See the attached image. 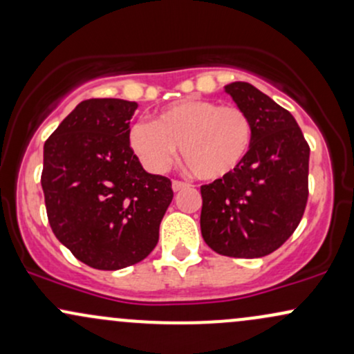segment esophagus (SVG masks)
Here are the masks:
<instances>
[{
    "instance_id": "1",
    "label": "esophagus",
    "mask_w": 354,
    "mask_h": 354,
    "mask_svg": "<svg viewBox=\"0 0 354 354\" xmlns=\"http://www.w3.org/2000/svg\"><path fill=\"white\" fill-rule=\"evenodd\" d=\"M189 186L191 185H188V183H185V181H173L171 188H173V191H181V189L189 188Z\"/></svg>"
}]
</instances>
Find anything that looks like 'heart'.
<instances>
[{"label": "heart", "instance_id": "b5f03b06", "mask_svg": "<svg viewBox=\"0 0 354 354\" xmlns=\"http://www.w3.org/2000/svg\"><path fill=\"white\" fill-rule=\"evenodd\" d=\"M128 143L149 171H166L180 148L191 171L214 181L243 163L253 143V123L241 108L191 98L165 108L151 123L133 124Z\"/></svg>", "mask_w": 354, "mask_h": 354}]
</instances>
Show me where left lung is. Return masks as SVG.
Returning <instances> with one entry per match:
<instances>
[{
	"instance_id": "1",
	"label": "left lung",
	"mask_w": 354,
	"mask_h": 354,
	"mask_svg": "<svg viewBox=\"0 0 354 354\" xmlns=\"http://www.w3.org/2000/svg\"><path fill=\"white\" fill-rule=\"evenodd\" d=\"M253 123V143L228 176L201 186V234L231 258H261L293 234L308 201L310 146L288 109L246 81L225 86Z\"/></svg>"
}]
</instances>
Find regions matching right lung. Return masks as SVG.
I'll return each mask as SVG.
<instances>
[{
  "label": "right lung",
  "mask_w": 354,
  "mask_h": 354,
  "mask_svg": "<svg viewBox=\"0 0 354 354\" xmlns=\"http://www.w3.org/2000/svg\"><path fill=\"white\" fill-rule=\"evenodd\" d=\"M136 108L84 100L44 143L48 221L59 243L96 270H121L151 253L173 200L171 181L145 171L128 143Z\"/></svg>",
  "instance_id": "add662e5"
}]
</instances>
